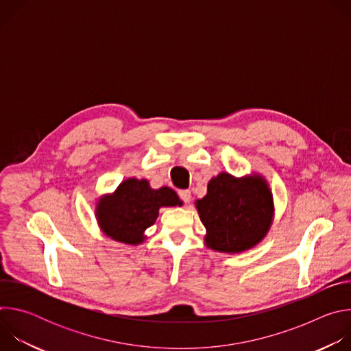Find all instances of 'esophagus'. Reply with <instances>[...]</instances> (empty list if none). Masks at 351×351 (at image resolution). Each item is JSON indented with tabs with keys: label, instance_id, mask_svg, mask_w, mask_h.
I'll use <instances>...</instances> for the list:
<instances>
[{
	"label": "esophagus",
	"instance_id": "1",
	"mask_svg": "<svg viewBox=\"0 0 351 351\" xmlns=\"http://www.w3.org/2000/svg\"><path fill=\"white\" fill-rule=\"evenodd\" d=\"M179 197H180L182 202L186 203V204H189L191 202V193H190V190H180L179 191Z\"/></svg>",
	"mask_w": 351,
	"mask_h": 351
}]
</instances>
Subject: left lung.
<instances>
[{
	"instance_id": "8db88e82",
	"label": "left lung",
	"mask_w": 351,
	"mask_h": 351,
	"mask_svg": "<svg viewBox=\"0 0 351 351\" xmlns=\"http://www.w3.org/2000/svg\"><path fill=\"white\" fill-rule=\"evenodd\" d=\"M195 208L206 226L204 244L226 254H240L261 243L275 217L272 190L258 172L241 178L221 172L208 182L207 194L195 199Z\"/></svg>"
}]
</instances>
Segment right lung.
<instances>
[{
    "instance_id": "obj_1",
    "label": "right lung",
    "mask_w": 351,
    "mask_h": 351,
    "mask_svg": "<svg viewBox=\"0 0 351 351\" xmlns=\"http://www.w3.org/2000/svg\"><path fill=\"white\" fill-rule=\"evenodd\" d=\"M182 204L171 187L153 189L147 179L129 178L114 193L98 197L94 211L97 223L107 237L138 245L147 239L145 230L156 223L160 208Z\"/></svg>"
}]
</instances>
